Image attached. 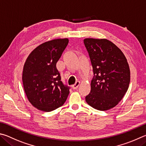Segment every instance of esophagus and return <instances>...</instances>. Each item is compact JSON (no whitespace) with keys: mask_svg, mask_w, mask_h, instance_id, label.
Segmentation results:
<instances>
[{"mask_svg":"<svg viewBox=\"0 0 146 146\" xmlns=\"http://www.w3.org/2000/svg\"><path fill=\"white\" fill-rule=\"evenodd\" d=\"M80 81H76L74 85H72V88H73V89H77V88H78V86H80Z\"/></svg>","mask_w":146,"mask_h":146,"instance_id":"obj_1","label":"esophagus"}]
</instances>
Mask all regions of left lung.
Wrapping results in <instances>:
<instances>
[{"label": "left lung", "instance_id": "8db88e82", "mask_svg": "<svg viewBox=\"0 0 146 146\" xmlns=\"http://www.w3.org/2000/svg\"><path fill=\"white\" fill-rule=\"evenodd\" d=\"M94 78L86 103L105 111L118 104L128 89L130 70L127 59L120 48L107 39L85 38Z\"/></svg>", "mask_w": 146, "mask_h": 146}]
</instances>
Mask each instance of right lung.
Returning a JSON list of instances; mask_svg holds the SVG:
<instances>
[{"label":"right lung","mask_w":146,"mask_h":146,"mask_svg":"<svg viewBox=\"0 0 146 146\" xmlns=\"http://www.w3.org/2000/svg\"><path fill=\"white\" fill-rule=\"evenodd\" d=\"M68 38L48 41L38 46L24 63L22 81L28 100L38 110L50 111L63 105L69 88L61 81L56 63L68 45Z\"/></svg>","instance_id":"obj_1"}]
</instances>
